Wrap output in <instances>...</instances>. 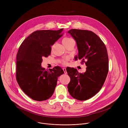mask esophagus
Returning a JSON list of instances; mask_svg holds the SVG:
<instances>
[{
    "label": "esophagus",
    "instance_id": "34e87169",
    "mask_svg": "<svg viewBox=\"0 0 128 128\" xmlns=\"http://www.w3.org/2000/svg\"><path fill=\"white\" fill-rule=\"evenodd\" d=\"M62 70H64V73H65V74H66V73H67V72H66V68H63Z\"/></svg>",
    "mask_w": 128,
    "mask_h": 128
}]
</instances>
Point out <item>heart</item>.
Here are the masks:
<instances>
[{"instance_id": "b5f03b06", "label": "heart", "mask_w": 128, "mask_h": 128, "mask_svg": "<svg viewBox=\"0 0 128 128\" xmlns=\"http://www.w3.org/2000/svg\"><path fill=\"white\" fill-rule=\"evenodd\" d=\"M73 39L70 37H64V38H63L62 40V44H64V45L65 46H66V45H68V44L71 43L72 41H73ZM62 64H64V65H66V64H67V62H66V60H63L62 62Z\"/></svg>"}]
</instances>
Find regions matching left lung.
<instances>
[{
	"label": "left lung",
	"instance_id": "obj_1",
	"mask_svg": "<svg viewBox=\"0 0 128 128\" xmlns=\"http://www.w3.org/2000/svg\"><path fill=\"white\" fill-rule=\"evenodd\" d=\"M76 42L78 55L87 66L86 72L79 73L76 68H67L70 81L68 91L73 98L85 100L102 89L108 72V56L106 46L100 38L90 30L72 29L68 32Z\"/></svg>",
	"mask_w": 128,
	"mask_h": 128
}]
</instances>
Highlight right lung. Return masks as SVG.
I'll use <instances>...</instances> for the list:
<instances>
[{
	"label": "right lung",
	"mask_w": 128,
	"mask_h": 128,
	"mask_svg": "<svg viewBox=\"0 0 128 128\" xmlns=\"http://www.w3.org/2000/svg\"><path fill=\"white\" fill-rule=\"evenodd\" d=\"M63 28L39 30L26 37L20 45L16 58V80L20 89L36 101L49 98L54 94L58 78L64 72L58 66L46 70L42 58L51 54V46L62 36Z\"/></svg>",
	"instance_id": "right-lung-1"
}]
</instances>
